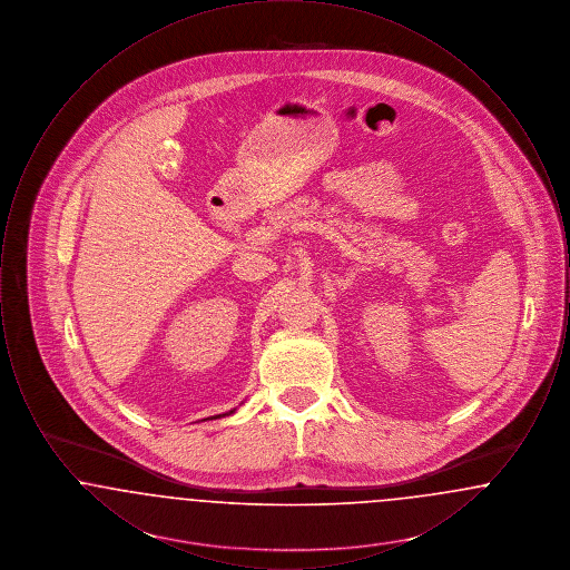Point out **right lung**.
I'll use <instances>...</instances> for the list:
<instances>
[{"instance_id":"add662e5","label":"right lung","mask_w":570,"mask_h":570,"mask_svg":"<svg viewBox=\"0 0 570 570\" xmlns=\"http://www.w3.org/2000/svg\"><path fill=\"white\" fill-rule=\"evenodd\" d=\"M233 412H235V410H230V412H228V414H233ZM217 416H219V414H217ZM217 416H214V419H217Z\"/></svg>"}]
</instances>
